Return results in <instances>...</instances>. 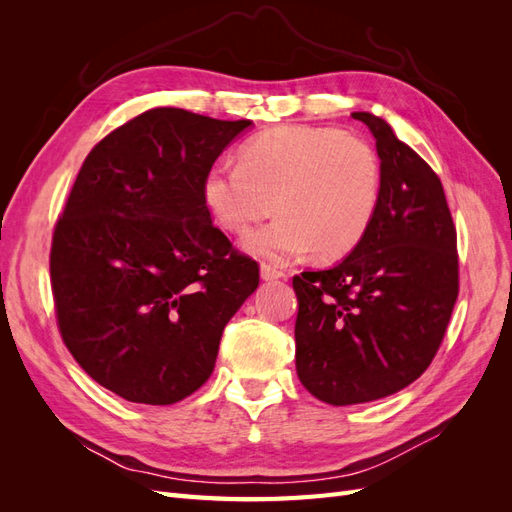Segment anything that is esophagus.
Returning <instances> with one entry per match:
<instances>
[{"label": "esophagus", "mask_w": 512, "mask_h": 512, "mask_svg": "<svg viewBox=\"0 0 512 512\" xmlns=\"http://www.w3.org/2000/svg\"><path fill=\"white\" fill-rule=\"evenodd\" d=\"M260 275H262V280L265 282H273V280H286V271H282V269H277L275 265H271V262H262L260 265Z\"/></svg>", "instance_id": "esophagus-1"}]
</instances>
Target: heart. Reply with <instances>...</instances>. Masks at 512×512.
<instances>
[{
	"label": "heart",
	"mask_w": 512,
	"mask_h": 512,
	"mask_svg": "<svg viewBox=\"0 0 512 512\" xmlns=\"http://www.w3.org/2000/svg\"><path fill=\"white\" fill-rule=\"evenodd\" d=\"M384 188L376 149L337 128L280 126L250 138L239 164L203 177V200L226 232H243L277 207L280 218L247 232L250 252L277 262L314 250L339 258L374 224Z\"/></svg>",
	"instance_id": "heart-1"
}]
</instances>
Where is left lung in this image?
I'll use <instances>...</instances> for the list:
<instances>
[{
	"instance_id": "obj_1",
	"label": "left lung",
	"mask_w": 512,
	"mask_h": 512,
	"mask_svg": "<svg viewBox=\"0 0 512 512\" xmlns=\"http://www.w3.org/2000/svg\"><path fill=\"white\" fill-rule=\"evenodd\" d=\"M352 117L374 134L382 162L376 220L339 265L292 277L297 374L331 406L393 395L421 376L459 294L457 230L440 177L384 119Z\"/></svg>"
}]
</instances>
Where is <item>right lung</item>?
I'll return each instance as SVG.
<instances>
[{"instance_id": "add662e5", "label": "right lung", "mask_w": 512, "mask_h": 512, "mask_svg": "<svg viewBox=\"0 0 512 512\" xmlns=\"http://www.w3.org/2000/svg\"><path fill=\"white\" fill-rule=\"evenodd\" d=\"M250 119L151 108L89 151L51 243L66 348L104 389L168 406L211 376L258 262L213 226L203 177Z\"/></svg>"}]
</instances>
